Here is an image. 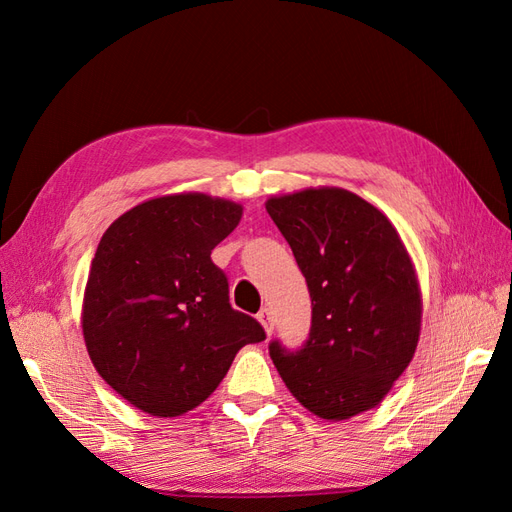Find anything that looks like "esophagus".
<instances>
[{"label": "esophagus", "instance_id": "1", "mask_svg": "<svg viewBox=\"0 0 512 512\" xmlns=\"http://www.w3.org/2000/svg\"><path fill=\"white\" fill-rule=\"evenodd\" d=\"M256 318H258V322L262 324V327H265L267 335H271V333H273V314H271V309H269V307L260 309Z\"/></svg>", "mask_w": 512, "mask_h": 512}]
</instances>
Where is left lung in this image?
Wrapping results in <instances>:
<instances>
[{"label": "left lung", "mask_w": 512, "mask_h": 512, "mask_svg": "<svg viewBox=\"0 0 512 512\" xmlns=\"http://www.w3.org/2000/svg\"><path fill=\"white\" fill-rule=\"evenodd\" d=\"M312 297L301 350L269 344L288 391L327 421L376 408L410 365L423 299L412 258L386 215L342 188L267 200Z\"/></svg>", "instance_id": "1"}]
</instances>
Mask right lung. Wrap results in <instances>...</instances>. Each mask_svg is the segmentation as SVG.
<instances>
[{
	"mask_svg": "<svg viewBox=\"0 0 512 512\" xmlns=\"http://www.w3.org/2000/svg\"><path fill=\"white\" fill-rule=\"evenodd\" d=\"M243 207L200 192L132 207L106 228L85 286L83 337L104 382L151 416H181L218 389L265 329L228 303L211 250Z\"/></svg>",
	"mask_w": 512,
	"mask_h": 512,
	"instance_id": "right-lung-1",
	"label": "right lung"
}]
</instances>
